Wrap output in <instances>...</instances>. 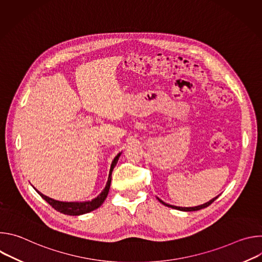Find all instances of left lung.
<instances>
[{
	"label": "left lung",
	"instance_id": "left-lung-1",
	"mask_svg": "<svg viewBox=\"0 0 262 262\" xmlns=\"http://www.w3.org/2000/svg\"><path fill=\"white\" fill-rule=\"evenodd\" d=\"M217 197H215V198H213V199H211L210 201H208V202H206L205 204H202V205H199V206H195V207H178V206H174V205H170V204H167V203H165L164 201H162L161 199H159V201L161 202V203H163L164 205H166V206H168V207H171V208H174V209H178V210H182V211H195V210H200V209H202V208H205V207H207V206H209L215 199H216Z\"/></svg>",
	"mask_w": 262,
	"mask_h": 262
}]
</instances>
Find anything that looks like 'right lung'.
I'll use <instances>...</instances> for the list:
<instances>
[{"instance_id":"obj_1","label":"right lung","mask_w":262,"mask_h":262,"mask_svg":"<svg viewBox=\"0 0 262 262\" xmlns=\"http://www.w3.org/2000/svg\"><path fill=\"white\" fill-rule=\"evenodd\" d=\"M120 157V154L117 155V157L114 159V161L112 162L111 165V169H110V174H108V178H107V182L105 184V188L103 189V191L93 200L91 201H86V202H61V201H57L54 200L43 194H41L40 192L37 191L41 198H43L53 208H55L57 211L64 213V214H68V215H80V214H84L87 212H90L96 208H98L103 201L105 200L107 194H108V190H110V185H111V179H112V171L115 168L118 159Z\"/></svg>"}]
</instances>
